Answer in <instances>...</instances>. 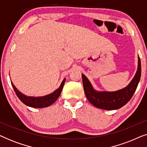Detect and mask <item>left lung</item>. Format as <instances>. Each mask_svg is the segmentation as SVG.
I'll return each instance as SVG.
<instances>
[{
	"mask_svg": "<svg viewBox=\"0 0 147 147\" xmlns=\"http://www.w3.org/2000/svg\"><path fill=\"white\" fill-rule=\"evenodd\" d=\"M141 76V63L138 56V67L131 82L126 87L114 92L97 91L93 88L87 77L82 74L84 90L86 98L92 105L100 109L111 110L119 109L131 99L135 92Z\"/></svg>",
	"mask_w": 147,
	"mask_h": 147,
	"instance_id": "left-lung-1",
	"label": "left lung"
}]
</instances>
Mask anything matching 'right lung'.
<instances>
[{
    "label": "right lung",
    "instance_id": "right-lung-1",
    "mask_svg": "<svg viewBox=\"0 0 147 147\" xmlns=\"http://www.w3.org/2000/svg\"><path fill=\"white\" fill-rule=\"evenodd\" d=\"M65 82V78H64L61 84H60L59 87L57 90H55L52 93L48 94V95L44 96H39V97H34V96H27L25 94H22L17 88L14 86L13 82H11V84L13 86V88L15 90L17 97L19 98L20 100L29 107L35 108H45L47 106H49L53 104L57 98H59L60 94L61 93L62 89H63L64 84Z\"/></svg>",
    "mask_w": 147,
    "mask_h": 147
}]
</instances>
